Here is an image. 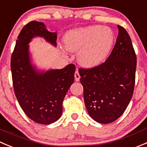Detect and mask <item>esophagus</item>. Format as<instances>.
<instances>
[{"label": "esophagus", "instance_id": "1", "mask_svg": "<svg viewBox=\"0 0 147 147\" xmlns=\"http://www.w3.org/2000/svg\"><path fill=\"white\" fill-rule=\"evenodd\" d=\"M80 75L78 70L77 69L75 72V81L78 82V81H80Z\"/></svg>", "mask_w": 147, "mask_h": 147}]
</instances>
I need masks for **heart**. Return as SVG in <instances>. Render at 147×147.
<instances>
[{"mask_svg":"<svg viewBox=\"0 0 147 147\" xmlns=\"http://www.w3.org/2000/svg\"><path fill=\"white\" fill-rule=\"evenodd\" d=\"M114 42L113 30L100 25L72 30L64 38L67 50L71 52L78 51V62L85 67H95L103 62Z\"/></svg>","mask_w":147,"mask_h":147,"instance_id":"obj_1","label":"heart"}]
</instances>
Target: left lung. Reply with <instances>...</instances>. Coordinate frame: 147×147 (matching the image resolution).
<instances>
[{"label": "left lung", "instance_id": "1", "mask_svg": "<svg viewBox=\"0 0 147 147\" xmlns=\"http://www.w3.org/2000/svg\"><path fill=\"white\" fill-rule=\"evenodd\" d=\"M116 45L105 62L92 68H80L84 100L90 116L100 123L117 120L132 98L136 56L129 34L118 25Z\"/></svg>", "mask_w": 147, "mask_h": 147}]
</instances>
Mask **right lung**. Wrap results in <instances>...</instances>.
<instances>
[{"instance_id": "1", "label": "right lung", "mask_w": 147, "mask_h": 147, "mask_svg": "<svg viewBox=\"0 0 147 147\" xmlns=\"http://www.w3.org/2000/svg\"><path fill=\"white\" fill-rule=\"evenodd\" d=\"M41 36L57 46V32H50L42 22L32 21L21 29L12 53L11 69L15 95L27 116L41 124L60 118L64 98L75 79V66L38 72L30 62L28 43Z\"/></svg>"}]
</instances>
